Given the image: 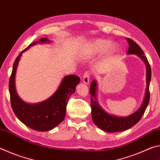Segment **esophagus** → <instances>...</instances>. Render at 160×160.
<instances>
[{"mask_svg": "<svg viewBox=\"0 0 160 160\" xmlns=\"http://www.w3.org/2000/svg\"><path fill=\"white\" fill-rule=\"evenodd\" d=\"M82 81L85 85H88L89 82H90V73L88 71L85 72V74H84Z\"/></svg>", "mask_w": 160, "mask_h": 160, "instance_id": "obj_1", "label": "esophagus"}]
</instances>
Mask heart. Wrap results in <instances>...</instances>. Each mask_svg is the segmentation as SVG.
Returning <instances> with one entry per match:
<instances>
[{
  "label": "heart",
  "instance_id": "heart-1",
  "mask_svg": "<svg viewBox=\"0 0 160 160\" xmlns=\"http://www.w3.org/2000/svg\"><path fill=\"white\" fill-rule=\"evenodd\" d=\"M118 46L116 43H111V41L104 39H94L86 44L81 54L83 58H92L106 51L108 55H113L118 50Z\"/></svg>",
  "mask_w": 160,
  "mask_h": 160
}]
</instances>
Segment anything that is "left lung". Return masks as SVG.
I'll list each match as a JSON object with an SVG mask.
<instances>
[{"mask_svg":"<svg viewBox=\"0 0 160 160\" xmlns=\"http://www.w3.org/2000/svg\"><path fill=\"white\" fill-rule=\"evenodd\" d=\"M128 42L129 48L127 51V54H134L137 55L142 59L146 66V89L144 98L142 100V104L139 109L135 111L132 114L125 117L117 116L109 113L102 109L99 104L97 100V82L94 80L92 82L90 88V93L91 94V109H92V118L94 124L99 127L102 131L114 132L126 131L131 127L135 125L142 118L144 114L146 108H147L149 101H150V91L149 87L151 80V68L145 53L138 45L133 40L129 38L126 39Z\"/></svg>","mask_w":160,"mask_h":160,"instance_id":"1","label":"left lung"}]
</instances>
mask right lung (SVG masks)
Wrapping results in <instances>:
<instances>
[{"mask_svg":"<svg viewBox=\"0 0 160 160\" xmlns=\"http://www.w3.org/2000/svg\"><path fill=\"white\" fill-rule=\"evenodd\" d=\"M48 43H51V41L47 38H42L39 41L32 43L22 51L14 62L9 80L10 102L15 116L25 126L38 131H50L64 120L68 101L70 95L75 92V88L80 81L77 75H66L52 95L44 101L36 104H29L19 97L15 89V78L22 53L32 46Z\"/></svg>","mask_w":160,"mask_h":160,"instance_id":"add662e5","label":"right lung"}]
</instances>
